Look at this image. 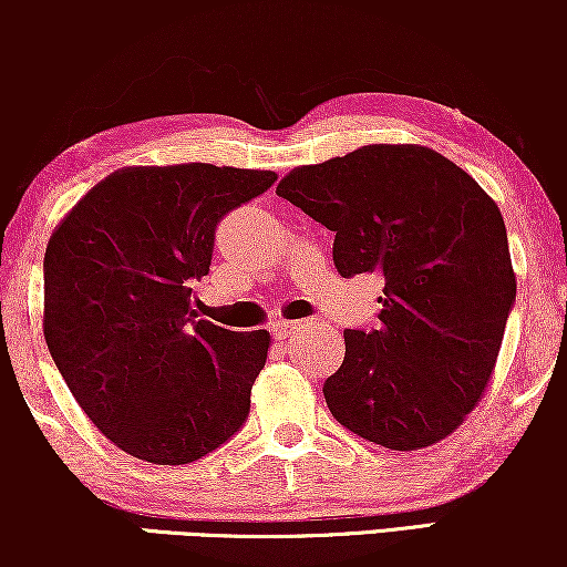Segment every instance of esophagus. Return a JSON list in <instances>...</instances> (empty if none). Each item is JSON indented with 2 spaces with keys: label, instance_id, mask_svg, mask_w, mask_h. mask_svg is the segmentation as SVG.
<instances>
[{
  "label": "esophagus",
  "instance_id": "esophagus-1",
  "mask_svg": "<svg viewBox=\"0 0 567 567\" xmlns=\"http://www.w3.org/2000/svg\"><path fill=\"white\" fill-rule=\"evenodd\" d=\"M301 328H305V322H276L274 324V336L276 338H291L293 332H299Z\"/></svg>",
  "mask_w": 567,
  "mask_h": 567
}]
</instances>
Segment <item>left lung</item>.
Wrapping results in <instances>:
<instances>
[{
    "mask_svg": "<svg viewBox=\"0 0 567 567\" xmlns=\"http://www.w3.org/2000/svg\"><path fill=\"white\" fill-rule=\"evenodd\" d=\"M276 193L336 231L340 276H384L379 328L343 332L322 386L332 417L394 452L439 444L483 398L516 301L501 208L417 144L293 167Z\"/></svg>",
    "mask_w": 567,
    "mask_h": 567,
    "instance_id": "left-lung-1",
    "label": "left lung"
}]
</instances>
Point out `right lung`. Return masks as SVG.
Returning a JSON list of instances; mask_svg holds the SVG:
<instances>
[{"instance_id":"1","label":"right lung","mask_w":567,"mask_h":567,"mask_svg":"<svg viewBox=\"0 0 567 567\" xmlns=\"http://www.w3.org/2000/svg\"><path fill=\"white\" fill-rule=\"evenodd\" d=\"M270 169L206 162L123 167L87 190L45 247L43 336L105 439L152 464H188L243 429L270 332L198 320L216 224L266 193Z\"/></svg>"}]
</instances>
